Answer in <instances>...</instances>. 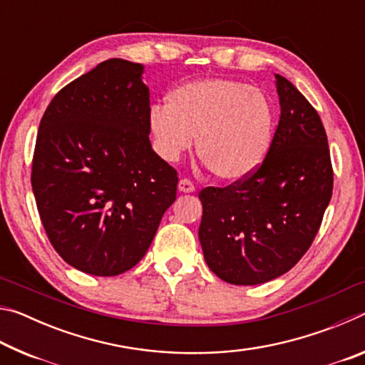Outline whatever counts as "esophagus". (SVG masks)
Returning a JSON list of instances; mask_svg holds the SVG:
<instances>
[{
    "label": "esophagus",
    "mask_w": 365,
    "mask_h": 365,
    "mask_svg": "<svg viewBox=\"0 0 365 365\" xmlns=\"http://www.w3.org/2000/svg\"><path fill=\"white\" fill-rule=\"evenodd\" d=\"M178 190L182 191V193H193L195 191V185L188 178H182L180 182H178Z\"/></svg>",
    "instance_id": "esophagus-1"
}]
</instances>
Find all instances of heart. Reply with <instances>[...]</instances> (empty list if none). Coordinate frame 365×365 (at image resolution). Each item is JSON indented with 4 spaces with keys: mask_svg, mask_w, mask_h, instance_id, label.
<instances>
[{
    "mask_svg": "<svg viewBox=\"0 0 365 365\" xmlns=\"http://www.w3.org/2000/svg\"><path fill=\"white\" fill-rule=\"evenodd\" d=\"M158 153L177 163L191 150L215 177L238 182L261 168L274 138V108L262 90L225 77L197 78L148 114Z\"/></svg>",
    "mask_w": 365,
    "mask_h": 365,
    "instance_id": "heart-1",
    "label": "heart"
}]
</instances>
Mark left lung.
Instances as JSON below:
<instances>
[{"mask_svg": "<svg viewBox=\"0 0 365 365\" xmlns=\"http://www.w3.org/2000/svg\"><path fill=\"white\" fill-rule=\"evenodd\" d=\"M280 120L255 174L200 191L206 264L232 285L274 280L298 264L320 228L333 190L329 141L317 110L275 73Z\"/></svg>", "mask_w": 365, "mask_h": 365, "instance_id": "1", "label": "left lung"}]
</instances>
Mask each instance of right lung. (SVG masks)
<instances>
[{"label": "right lung", "instance_id": "1", "mask_svg": "<svg viewBox=\"0 0 365 365\" xmlns=\"http://www.w3.org/2000/svg\"><path fill=\"white\" fill-rule=\"evenodd\" d=\"M143 66L108 59L66 85L41 117L32 188L49 242L85 274L113 277L146 255L177 170L150 143Z\"/></svg>", "mask_w": 365, "mask_h": 365}]
</instances>
